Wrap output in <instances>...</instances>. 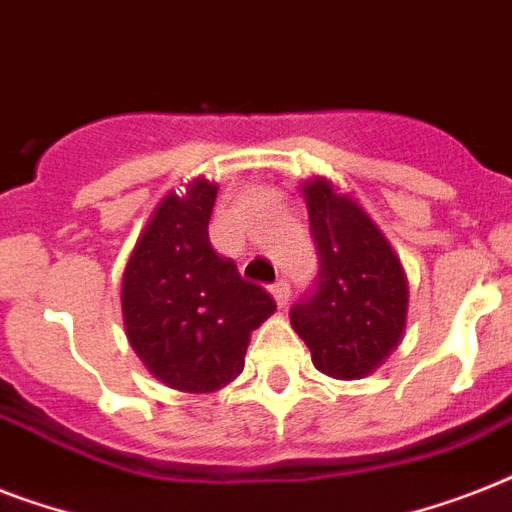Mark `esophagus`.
I'll use <instances>...</instances> for the list:
<instances>
[{
    "label": "esophagus",
    "instance_id": "1",
    "mask_svg": "<svg viewBox=\"0 0 512 512\" xmlns=\"http://www.w3.org/2000/svg\"><path fill=\"white\" fill-rule=\"evenodd\" d=\"M271 295L276 297V305L279 308H284L289 300V284L287 281H276V284H271Z\"/></svg>",
    "mask_w": 512,
    "mask_h": 512
}]
</instances>
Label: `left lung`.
<instances>
[{"mask_svg": "<svg viewBox=\"0 0 512 512\" xmlns=\"http://www.w3.org/2000/svg\"><path fill=\"white\" fill-rule=\"evenodd\" d=\"M319 273L289 308L295 332L316 369L356 380L396 348L406 324V276L388 239L348 196L327 180L305 183Z\"/></svg>", "mask_w": 512, "mask_h": 512, "instance_id": "1", "label": "left lung"}]
</instances>
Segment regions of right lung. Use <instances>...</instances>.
Here are the masks:
<instances>
[{
	"instance_id": "obj_1",
	"label": "right lung",
	"mask_w": 512,
	"mask_h": 512,
	"mask_svg": "<svg viewBox=\"0 0 512 512\" xmlns=\"http://www.w3.org/2000/svg\"><path fill=\"white\" fill-rule=\"evenodd\" d=\"M217 188L196 180L167 196L124 268L122 313L148 372L185 393L223 388L244 369L249 332L276 303L209 244Z\"/></svg>"
}]
</instances>
